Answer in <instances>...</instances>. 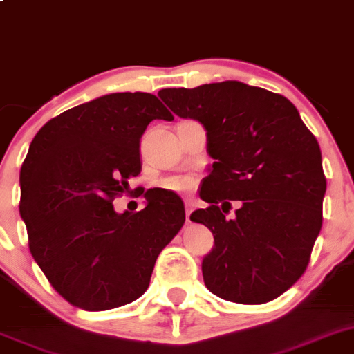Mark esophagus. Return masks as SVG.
Listing matches in <instances>:
<instances>
[{
    "label": "esophagus",
    "mask_w": 354,
    "mask_h": 354,
    "mask_svg": "<svg viewBox=\"0 0 354 354\" xmlns=\"http://www.w3.org/2000/svg\"><path fill=\"white\" fill-rule=\"evenodd\" d=\"M185 207H187V221H190V214L192 211H194V201H192V198H187V201H185Z\"/></svg>",
    "instance_id": "obj_1"
}]
</instances>
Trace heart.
I'll return each mask as SVG.
<instances>
[{"mask_svg":"<svg viewBox=\"0 0 354 354\" xmlns=\"http://www.w3.org/2000/svg\"><path fill=\"white\" fill-rule=\"evenodd\" d=\"M194 185V180L188 176H173L164 181V187L174 192H190Z\"/></svg>","mask_w":354,"mask_h":354,"instance_id":"heart-1","label":"heart"}]
</instances>
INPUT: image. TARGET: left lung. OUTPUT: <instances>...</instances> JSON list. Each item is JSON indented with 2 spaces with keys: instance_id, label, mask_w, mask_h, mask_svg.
Wrapping results in <instances>:
<instances>
[{
  "instance_id": "obj_1",
  "label": "left lung",
  "mask_w": 354,
  "mask_h": 354,
  "mask_svg": "<svg viewBox=\"0 0 354 354\" xmlns=\"http://www.w3.org/2000/svg\"><path fill=\"white\" fill-rule=\"evenodd\" d=\"M159 97L204 126L214 159L198 194L209 207L190 216L214 235L205 287L232 303L273 301L301 279L322 230L327 180L317 138L286 97L240 81ZM232 200L239 207L228 218Z\"/></svg>"
}]
</instances>
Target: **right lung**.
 Listing matches in <instances>:
<instances>
[{"label": "right lung", "instance_id": "obj_1", "mask_svg": "<svg viewBox=\"0 0 354 354\" xmlns=\"http://www.w3.org/2000/svg\"><path fill=\"white\" fill-rule=\"evenodd\" d=\"M173 114L150 93H112L62 112L34 136L20 169V216L34 261L74 306L105 311L149 289L157 256L185 223L164 188L140 190L138 212L114 211L142 171L140 138Z\"/></svg>", "mask_w": 354, "mask_h": 354}]
</instances>
